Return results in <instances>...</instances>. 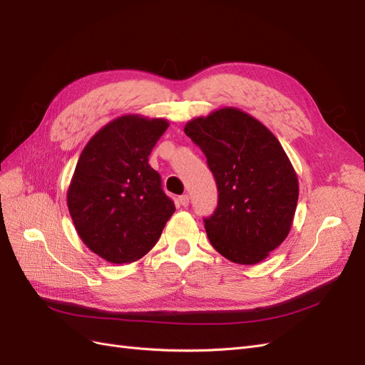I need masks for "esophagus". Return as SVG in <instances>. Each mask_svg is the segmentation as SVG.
Wrapping results in <instances>:
<instances>
[{
	"instance_id": "obj_1",
	"label": "esophagus",
	"mask_w": 365,
	"mask_h": 365,
	"mask_svg": "<svg viewBox=\"0 0 365 365\" xmlns=\"http://www.w3.org/2000/svg\"><path fill=\"white\" fill-rule=\"evenodd\" d=\"M189 196H187V195H182V196H180V204L182 205V207H187V205H189Z\"/></svg>"
}]
</instances>
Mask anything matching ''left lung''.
I'll use <instances>...</instances> for the list:
<instances>
[{
	"label": "left lung",
	"instance_id": "8db88e82",
	"mask_svg": "<svg viewBox=\"0 0 365 365\" xmlns=\"http://www.w3.org/2000/svg\"><path fill=\"white\" fill-rule=\"evenodd\" d=\"M207 157L217 207L204 219L210 244L235 263L256 264L289 235L298 178L280 141L237 108H220L184 128Z\"/></svg>",
	"mask_w": 365,
	"mask_h": 365
}]
</instances>
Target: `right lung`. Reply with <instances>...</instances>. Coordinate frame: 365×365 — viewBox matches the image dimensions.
<instances>
[{
    "label": "right lung",
    "instance_id": "obj_1",
    "mask_svg": "<svg viewBox=\"0 0 365 365\" xmlns=\"http://www.w3.org/2000/svg\"><path fill=\"white\" fill-rule=\"evenodd\" d=\"M168 128L164 118L121 115L94 134L81 153L67 204L77 235L106 262L141 259L175 212L160 173L149 164Z\"/></svg>",
    "mask_w": 365,
    "mask_h": 365
}]
</instances>
